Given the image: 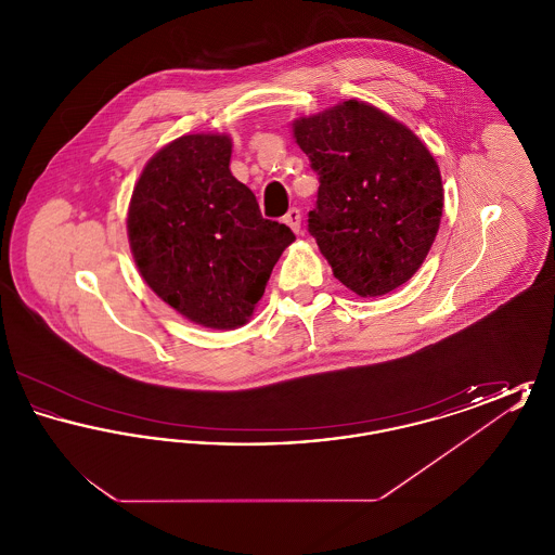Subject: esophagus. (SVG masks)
Returning <instances> with one entry per match:
<instances>
[{
    "label": "esophagus",
    "instance_id": "34e87169",
    "mask_svg": "<svg viewBox=\"0 0 555 555\" xmlns=\"http://www.w3.org/2000/svg\"><path fill=\"white\" fill-rule=\"evenodd\" d=\"M283 220H285V224H289L293 233H299V229H301V211L297 210V208H291V210L283 216Z\"/></svg>",
    "mask_w": 555,
    "mask_h": 555
}]
</instances>
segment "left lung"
<instances>
[{
  "instance_id": "1",
  "label": "left lung",
  "mask_w": 555,
  "mask_h": 555,
  "mask_svg": "<svg viewBox=\"0 0 555 555\" xmlns=\"http://www.w3.org/2000/svg\"><path fill=\"white\" fill-rule=\"evenodd\" d=\"M318 175L308 231L347 289L378 297L408 283L443 214L439 166L405 125L347 100L293 122Z\"/></svg>"
}]
</instances>
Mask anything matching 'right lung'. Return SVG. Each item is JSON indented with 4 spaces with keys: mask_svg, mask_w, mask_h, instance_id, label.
<instances>
[{
    "mask_svg": "<svg viewBox=\"0 0 555 555\" xmlns=\"http://www.w3.org/2000/svg\"><path fill=\"white\" fill-rule=\"evenodd\" d=\"M231 137L197 132L162 147L132 189L127 231L143 281L206 328L243 326L270 272L295 241L262 218L256 195L231 175Z\"/></svg>",
    "mask_w": 555,
    "mask_h": 555,
    "instance_id": "add662e5",
    "label": "right lung"
}]
</instances>
